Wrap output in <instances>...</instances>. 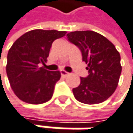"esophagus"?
Returning a JSON list of instances; mask_svg holds the SVG:
<instances>
[{"label": "esophagus", "instance_id": "esophagus-1", "mask_svg": "<svg viewBox=\"0 0 133 133\" xmlns=\"http://www.w3.org/2000/svg\"><path fill=\"white\" fill-rule=\"evenodd\" d=\"M60 74L62 77H67L69 74V73L66 72V71H64V70H60Z\"/></svg>", "mask_w": 133, "mask_h": 133}]
</instances>
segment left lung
I'll return each mask as SVG.
<instances>
[{
    "mask_svg": "<svg viewBox=\"0 0 133 133\" xmlns=\"http://www.w3.org/2000/svg\"><path fill=\"white\" fill-rule=\"evenodd\" d=\"M67 38L78 47L88 70V75L81 77L79 86L73 89L76 100L87 105L106 101L115 92L121 74L118 51L107 38L93 31L71 32Z\"/></svg>",
    "mask_w": 133,
    "mask_h": 133,
    "instance_id": "obj_1",
    "label": "left lung"
}]
</instances>
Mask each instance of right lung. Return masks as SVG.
<instances>
[{"instance_id": "right-lung-1", "label": "right lung", "mask_w": 133, "mask_h": 133, "mask_svg": "<svg viewBox=\"0 0 133 133\" xmlns=\"http://www.w3.org/2000/svg\"><path fill=\"white\" fill-rule=\"evenodd\" d=\"M65 34L64 31L36 29L24 33L12 45L7 55L6 74L11 88L21 101L38 105L51 99L60 73L41 65L46 62L53 42Z\"/></svg>"}]
</instances>
